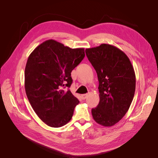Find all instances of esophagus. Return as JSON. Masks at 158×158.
I'll list each match as a JSON object with an SVG mask.
<instances>
[{
  "instance_id": "1",
  "label": "esophagus",
  "mask_w": 158,
  "mask_h": 158,
  "mask_svg": "<svg viewBox=\"0 0 158 158\" xmlns=\"http://www.w3.org/2000/svg\"><path fill=\"white\" fill-rule=\"evenodd\" d=\"M88 94H82V95H81V98H82V99H86L87 98H88Z\"/></svg>"
}]
</instances>
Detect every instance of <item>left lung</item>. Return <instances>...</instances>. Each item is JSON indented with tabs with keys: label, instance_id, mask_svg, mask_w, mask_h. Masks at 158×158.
<instances>
[{
	"label": "left lung",
	"instance_id": "left-lung-1",
	"mask_svg": "<svg viewBox=\"0 0 158 158\" xmlns=\"http://www.w3.org/2000/svg\"><path fill=\"white\" fill-rule=\"evenodd\" d=\"M98 74L99 102L92 109L94 121L112 127L125 115L136 89V76L127 55L117 47L102 44L85 49Z\"/></svg>",
	"mask_w": 158,
	"mask_h": 158
}]
</instances>
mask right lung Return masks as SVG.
Instances as JSON below:
<instances>
[{
	"instance_id": "add662e5",
	"label": "right lung",
	"mask_w": 158,
	"mask_h": 158,
	"mask_svg": "<svg viewBox=\"0 0 158 158\" xmlns=\"http://www.w3.org/2000/svg\"><path fill=\"white\" fill-rule=\"evenodd\" d=\"M84 56V48L71 49L49 40L28 57L24 73L26 93L37 115L48 126L63 127L73 117L79 101L69 89L63 88H70L71 72Z\"/></svg>"
}]
</instances>
